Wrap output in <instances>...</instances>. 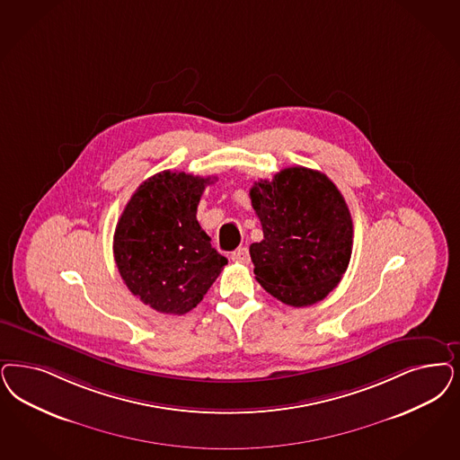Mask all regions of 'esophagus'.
Masks as SVG:
<instances>
[{
    "mask_svg": "<svg viewBox=\"0 0 460 460\" xmlns=\"http://www.w3.org/2000/svg\"><path fill=\"white\" fill-rule=\"evenodd\" d=\"M231 260L236 261V263H243V265L250 263V252H248V248H238L236 252H233Z\"/></svg>",
    "mask_w": 460,
    "mask_h": 460,
    "instance_id": "34e87169",
    "label": "esophagus"
}]
</instances>
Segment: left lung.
Wrapping results in <instances>:
<instances>
[{"label":"left lung","mask_w":460,"mask_h":460,"mask_svg":"<svg viewBox=\"0 0 460 460\" xmlns=\"http://www.w3.org/2000/svg\"><path fill=\"white\" fill-rule=\"evenodd\" d=\"M250 199L263 239L250 246L254 275L294 307L323 301L349 269L353 224L333 181L304 166L254 181Z\"/></svg>","instance_id":"1"}]
</instances>
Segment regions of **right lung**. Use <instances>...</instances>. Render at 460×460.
I'll return each mask as SVG.
<instances>
[{
	"label": "right lung",
	"instance_id": "1",
	"mask_svg": "<svg viewBox=\"0 0 460 460\" xmlns=\"http://www.w3.org/2000/svg\"><path fill=\"white\" fill-rule=\"evenodd\" d=\"M210 178L163 172L134 191L113 236L127 288L163 314H185L204 299L227 260L197 221Z\"/></svg>",
	"mask_w": 460,
	"mask_h": 460
}]
</instances>
